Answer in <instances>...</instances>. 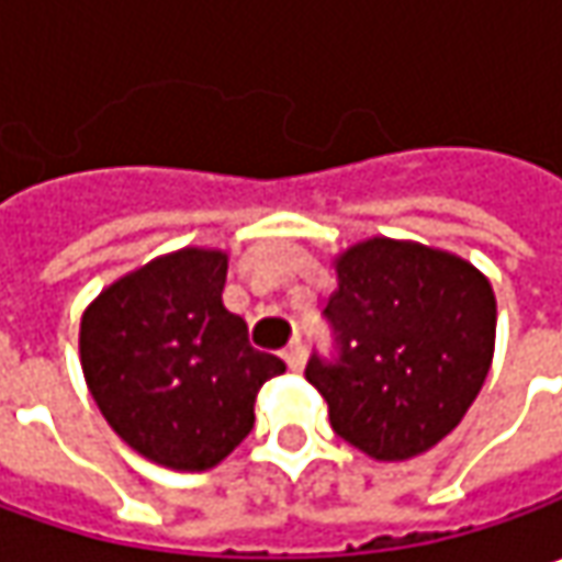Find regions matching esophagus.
Returning a JSON list of instances; mask_svg holds the SVG:
<instances>
[{
	"instance_id": "34e87169",
	"label": "esophagus",
	"mask_w": 562,
	"mask_h": 562,
	"mask_svg": "<svg viewBox=\"0 0 562 562\" xmlns=\"http://www.w3.org/2000/svg\"><path fill=\"white\" fill-rule=\"evenodd\" d=\"M284 362L291 366L293 372H300V369H303V362H306V347H303L300 340H293L291 347H284Z\"/></svg>"
}]
</instances>
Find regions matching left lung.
I'll return each instance as SVG.
<instances>
[{
	"mask_svg": "<svg viewBox=\"0 0 562 562\" xmlns=\"http://www.w3.org/2000/svg\"><path fill=\"white\" fill-rule=\"evenodd\" d=\"M325 315L337 362L306 381L328 400L331 428L381 463L413 460L447 438L485 384L497 300L463 256L416 240L369 237L335 256Z\"/></svg>",
	"mask_w": 562,
	"mask_h": 562,
	"instance_id": "left-lung-1",
	"label": "left lung"
}]
</instances>
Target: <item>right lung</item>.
<instances>
[{"mask_svg":"<svg viewBox=\"0 0 562 562\" xmlns=\"http://www.w3.org/2000/svg\"><path fill=\"white\" fill-rule=\"evenodd\" d=\"M227 252L184 247L112 281L80 318V369L127 447L205 472L244 441L256 394L288 366L225 310Z\"/></svg>","mask_w":562,"mask_h":562,"instance_id":"1","label":"right lung"}]
</instances>
